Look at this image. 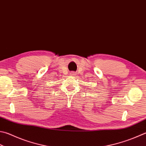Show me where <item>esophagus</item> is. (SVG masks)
I'll use <instances>...</instances> for the list:
<instances>
[{
	"label": "esophagus",
	"instance_id": "esophagus-1",
	"mask_svg": "<svg viewBox=\"0 0 146 146\" xmlns=\"http://www.w3.org/2000/svg\"><path fill=\"white\" fill-rule=\"evenodd\" d=\"M70 75L72 76H76V74L74 73V72H72V73L70 74Z\"/></svg>",
	"mask_w": 146,
	"mask_h": 146
}]
</instances>
